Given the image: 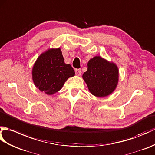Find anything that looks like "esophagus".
<instances>
[{
	"label": "esophagus",
	"mask_w": 155,
	"mask_h": 155,
	"mask_svg": "<svg viewBox=\"0 0 155 155\" xmlns=\"http://www.w3.org/2000/svg\"><path fill=\"white\" fill-rule=\"evenodd\" d=\"M75 73H76L77 76H80V75L81 74V69H76L75 70Z\"/></svg>",
	"instance_id": "esophagus-1"
}]
</instances>
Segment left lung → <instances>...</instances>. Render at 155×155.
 I'll return each instance as SVG.
<instances>
[{"mask_svg": "<svg viewBox=\"0 0 155 155\" xmlns=\"http://www.w3.org/2000/svg\"><path fill=\"white\" fill-rule=\"evenodd\" d=\"M82 74L90 92L96 97H106L116 90L119 81V69L116 63L100 56H95L87 63Z\"/></svg>", "mask_w": 155, "mask_h": 155, "instance_id": "obj_1", "label": "left lung"}]
</instances>
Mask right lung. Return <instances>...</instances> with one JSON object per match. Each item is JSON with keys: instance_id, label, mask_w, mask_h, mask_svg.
<instances>
[{"instance_id": "add662e5", "label": "right lung", "mask_w": 155, "mask_h": 155, "mask_svg": "<svg viewBox=\"0 0 155 155\" xmlns=\"http://www.w3.org/2000/svg\"><path fill=\"white\" fill-rule=\"evenodd\" d=\"M32 80L35 87L48 95L62 88L64 82L75 73L70 64L64 63L60 48L46 50L39 55L32 67Z\"/></svg>"}]
</instances>
